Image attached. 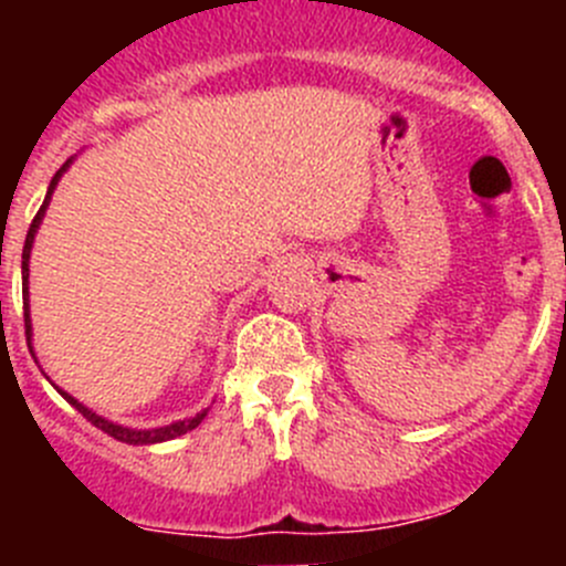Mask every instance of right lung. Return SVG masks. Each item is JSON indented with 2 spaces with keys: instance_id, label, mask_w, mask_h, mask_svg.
Listing matches in <instances>:
<instances>
[{
  "instance_id": "add662e5",
  "label": "right lung",
  "mask_w": 566,
  "mask_h": 566,
  "mask_svg": "<svg viewBox=\"0 0 566 566\" xmlns=\"http://www.w3.org/2000/svg\"><path fill=\"white\" fill-rule=\"evenodd\" d=\"M67 167H71V161L62 164L60 172H56L54 177H51V186H49V191H45V199H43V205H40L38 216H35V219H32L30 232H27V241H24V254H21V284H24V295H27V298H24V328H27V345H32V319H30V254H32V243H35V232H38L40 221H43L45 208H49L51 193H54L56 182H60V177H62V172H65ZM56 391H60L62 397H65L67 402H71L73 408H76L78 413H82L84 419L90 421V424H95V427H98V430H104L106 436L117 438V441H123V443H134V447H147V443H161V441H172V438L186 436L188 430H193V427L202 424V419H205V416H208V410H202V413L191 416V419L175 421V424H167V427H156V430H130V427L114 424V421L104 419V416L93 413V410L84 408V405L78 402V399H73L71 394H65L62 389H56Z\"/></svg>"
}]
</instances>
